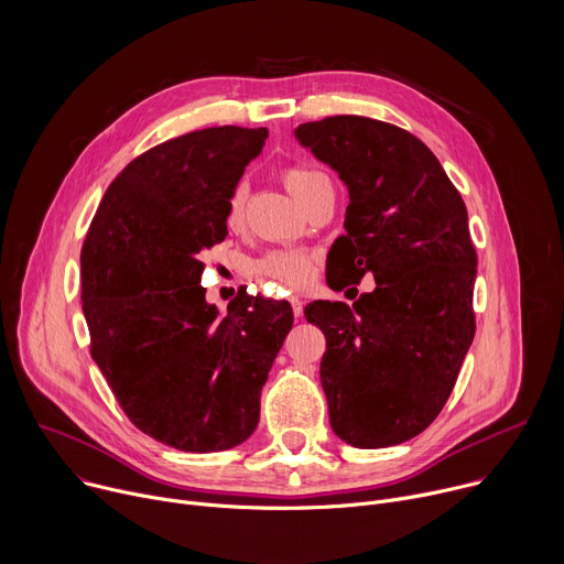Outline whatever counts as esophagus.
Returning <instances> with one entry per match:
<instances>
[{"label": "esophagus", "instance_id": "esophagus-1", "mask_svg": "<svg viewBox=\"0 0 564 564\" xmlns=\"http://www.w3.org/2000/svg\"><path fill=\"white\" fill-rule=\"evenodd\" d=\"M290 305H292V312H294L296 318L303 316V301H301L299 296H292V299H290Z\"/></svg>", "mask_w": 564, "mask_h": 564}]
</instances>
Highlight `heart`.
<instances>
[{"label":"heart","instance_id":"b5f03b06","mask_svg":"<svg viewBox=\"0 0 564 564\" xmlns=\"http://www.w3.org/2000/svg\"><path fill=\"white\" fill-rule=\"evenodd\" d=\"M328 176L310 165H292L283 170V183L288 192L303 205L307 196L321 185L326 183ZM246 203H248V185L238 183L229 196L227 203V225L238 227L243 223L246 214ZM250 272L270 279L276 283H283L288 288H305L316 272V257L307 250H294V248H283V250H272L263 254L261 259L252 261Z\"/></svg>","mask_w":564,"mask_h":564}]
</instances>
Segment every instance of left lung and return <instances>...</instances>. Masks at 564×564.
I'll list each match as a JSON object with an SVG mask.
<instances>
[{
  "label": "left lung",
  "mask_w": 564,
  "mask_h": 564,
  "mask_svg": "<svg viewBox=\"0 0 564 564\" xmlns=\"http://www.w3.org/2000/svg\"><path fill=\"white\" fill-rule=\"evenodd\" d=\"M294 135L350 196L328 285L339 292L375 276L352 307L305 305L326 335L330 426L350 446L401 444L440 415L473 344L477 257L466 205L435 153L394 124L333 116Z\"/></svg>",
  "instance_id": "8db88e82"
}]
</instances>
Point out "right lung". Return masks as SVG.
<instances>
[{"label":"right lung","mask_w":564,"mask_h":564,"mask_svg":"<svg viewBox=\"0 0 564 564\" xmlns=\"http://www.w3.org/2000/svg\"><path fill=\"white\" fill-rule=\"evenodd\" d=\"M268 129L209 127L158 144L116 176L87 231L83 312L91 357L149 437L187 453L246 442L292 328L288 301H205L203 252L227 236V203Z\"/></svg>","instance_id":"add662e5"}]
</instances>
